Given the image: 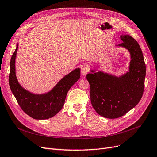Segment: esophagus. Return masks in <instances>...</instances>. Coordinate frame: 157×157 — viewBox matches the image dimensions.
I'll list each match as a JSON object with an SVG mask.
<instances>
[{"label": "esophagus", "mask_w": 157, "mask_h": 157, "mask_svg": "<svg viewBox=\"0 0 157 157\" xmlns=\"http://www.w3.org/2000/svg\"><path fill=\"white\" fill-rule=\"evenodd\" d=\"M89 72V68L87 67H82L81 68V73L83 75H86Z\"/></svg>", "instance_id": "34e87169"}]
</instances>
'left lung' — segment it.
<instances>
[{"label": "left lung", "instance_id": "left-lung-1", "mask_svg": "<svg viewBox=\"0 0 157 157\" xmlns=\"http://www.w3.org/2000/svg\"><path fill=\"white\" fill-rule=\"evenodd\" d=\"M121 40L123 42L118 46L127 49L131 55L129 72L120 77L102 72L87 75L93 107L108 119L119 118L134 108L144 90L146 68L140 45L127 34L121 35Z\"/></svg>", "mask_w": 157, "mask_h": 157}]
</instances>
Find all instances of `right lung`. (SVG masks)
<instances>
[{
    "instance_id": "right-lung-1",
    "label": "right lung",
    "mask_w": 157,
    "mask_h": 157,
    "mask_svg": "<svg viewBox=\"0 0 157 157\" xmlns=\"http://www.w3.org/2000/svg\"><path fill=\"white\" fill-rule=\"evenodd\" d=\"M18 45L10 60L9 85L17 103L23 112L34 119H47L60 112L63 107L69 89L80 78V69L77 68L60 79L48 93L34 94L24 89L17 82L15 60Z\"/></svg>"
}]
</instances>
